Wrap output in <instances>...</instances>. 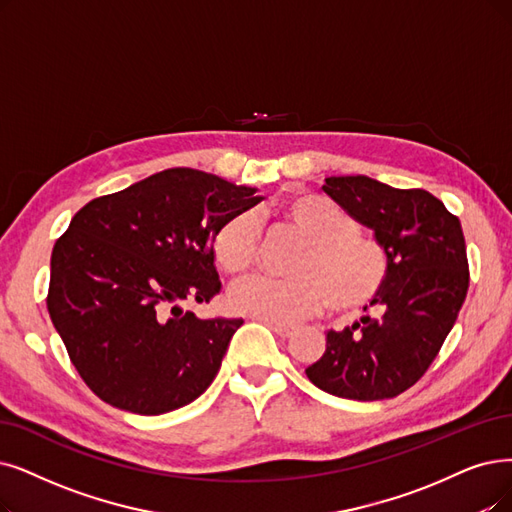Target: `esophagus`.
Masks as SVG:
<instances>
[{
  "mask_svg": "<svg viewBox=\"0 0 512 512\" xmlns=\"http://www.w3.org/2000/svg\"><path fill=\"white\" fill-rule=\"evenodd\" d=\"M267 325L271 327V330L279 336V338H288L290 334H292V327L290 325H281V323H269L267 321Z\"/></svg>",
  "mask_w": 512,
  "mask_h": 512,
  "instance_id": "obj_1",
  "label": "esophagus"
}]
</instances>
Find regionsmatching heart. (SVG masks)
Listing matches in <instances>:
<instances>
[{
  "mask_svg": "<svg viewBox=\"0 0 512 512\" xmlns=\"http://www.w3.org/2000/svg\"><path fill=\"white\" fill-rule=\"evenodd\" d=\"M281 214L306 237L292 262V277H256L231 292L237 313L269 323H296L330 302L336 311H357L378 296L388 277L382 245L359 231L355 216L321 193L298 191L285 197ZM222 273L243 277L258 254L252 214L224 220L212 239Z\"/></svg>",
  "mask_w": 512,
  "mask_h": 512,
  "instance_id": "1",
  "label": "heart"
}]
</instances>
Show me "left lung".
Wrapping results in <instances>:
<instances>
[{"label": "left lung", "mask_w": 512, "mask_h": 512, "mask_svg": "<svg viewBox=\"0 0 512 512\" xmlns=\"http://www.w3.org/2000/svg\"><path fill=\"white\" fill-rule=\"evenodd\" d=\"M374 231L388 277L365 315L327 332L325 353L306 376L342 399L378 401L414 386L437 357L468 290L460 220L424 189H395L370 176H330L321 187Z\"/></svg>", "instance_id": "left-lung-1"}]
</instances>
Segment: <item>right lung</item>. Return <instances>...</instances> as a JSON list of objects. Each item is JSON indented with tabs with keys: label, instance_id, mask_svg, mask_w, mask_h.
Instances as JSON below:
<instances>
[{
	"label": "right lung",
	"instance_id": "add662e5",
	"mask_svg": "<svg viewBox=\"0 0 512 512\" xmlns=\"http://www.w3.org/2000/svg\"><path fill=\"white\" fill-rule=\"evenodd\" d=\"M256 189L170 168L81 208L52 250L48 313L79 376L119 410L159 416L216 378L243 319L182 302L220 292L212 239Z\"/></svg>",
	"mask_w": 512,
	"mask_h": 512
}]
</instances>
